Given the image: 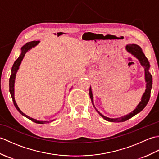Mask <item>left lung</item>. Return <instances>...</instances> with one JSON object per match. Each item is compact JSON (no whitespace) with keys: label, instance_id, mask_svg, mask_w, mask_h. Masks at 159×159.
I'll list each match as a JSON object with an SVG mask.
<instances>
[{"label":"left lung","instance_id":"8db88e82","mask_svg":"<svg viewBox=\"0 0 159 159\" xmlns=\"http://www.w3.org/2000/svg\"><path fill=\"white\" fill-rule=\"evenodd\" d=\"M126 51L128 52H129L130 55L134 56V57L139 60V61L140 62L141 65L142 66L144 67V70H145V80H146V89L145 90V92L143 93L142 97H141V99L140 102L139 104L137 106L136 109L132 111L131 113H128L126 116L120 117H116V118H110L103 116L102 113H100L99 111H98L97 109L96 108L95 105L93 104V93H92V88H89V96H90V98L91 100H92V102L93 107L95 108L96 111L98 112L100 116L103 117L104 120H107L109 121H111V122H123V121H125L128 120V119H130L132 117H133L134 116H135L137 113H139L142 111L146 106L147 105V104L148 102V101L150 100V93H151V89H152V76L151 74L149 72V69H150V63L148 61V59L146 58V57L145 56L144 53L143 52V50L141 49V47L139 46H138L137 44H128L125 47Z\"/></svg>","mask_w":159,"mask_h":159}]
</instances>
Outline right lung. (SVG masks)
I'll list each match as a JSON object with an SVG mask.
<instances>
[{
	"instance_id": "right-lung-1",
	"label": "right lung",
	"mask_w": 159,
	"mask_h": 159,
	"mask_svg": "<svg viewBox=\"0 0 159 159\" xmlns=\"http://www.w3.org/2000/svg\"><path fill=\"white\" fill-rule=\"evenodd\" d=\"M39 43V41H32V42L26 43V44L24 45L21 48V53H20V55L18 58L16 59V61L14 62V63H13V65L12 66V68H11V76H10V78H9V92H10V94H11V98H12L13 104H14V106L16 108V109L19 111V113L20 114L22 115L23 116L26 117V118H28V119H29L30 120H31L32 121H33V122H35V123H38V124H46V123L50 122V121L37 120L34 119V118H32V117L26 116V114L24 113L22 111L19 109L18 104H16V102L15 100V98H14L15 79H16V73H17V72H18L20 64H21L22 61L24 59V57H25V54L29 50H31L32 48H33V47L36 46ZM52 121H53V120H52Z\"/></svg>"
}]
</instances>
